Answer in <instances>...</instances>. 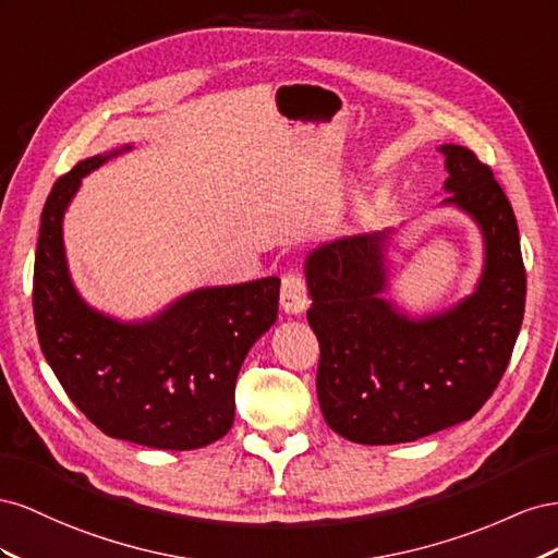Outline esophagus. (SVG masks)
<instances>
[{"mask_svg": "<svg viewBox=\"0 0 558 558\" xmlns=\"http://www.w3.org/2000/svg\"><path fill=\"white\" fill-rule=\"evenodd\" d=\"M280 306L284 313L301 315L308 308V292H306V280L299 274H288L282 278L280 288Z\"/></svg>", "mask_w": 558, "mask_h": 558, "instance_id": "esophagus-1", "label": "esophagus"}]
</instances>
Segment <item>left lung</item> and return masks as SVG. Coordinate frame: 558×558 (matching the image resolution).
Listing matches in <instances>:
<instances>
[{
  "label": "left lung",
  "mask_w": 558,
  "mask_h": 558,
  "mask_svg": "<svg viewBox=\"0 0 558 558\" xmlns=\"http://www.w3.org/2000/svg\"><path fill=\"white\" fill-rule=\"evenodd\" d=\"M441 205L484 238L482 278L456 306L411 317L386 299L388 231L345 235L306 257V317L320 341L317 400L327 425L357 444H402L463 421L498 388L526 304L519 227L505 191L468 147L441 145Z\"/></svg>",
  "instance_id": "1"
}]
</instances>
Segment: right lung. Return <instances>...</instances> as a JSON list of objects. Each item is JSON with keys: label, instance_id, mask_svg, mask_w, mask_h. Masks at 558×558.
<instances>
[{"label": "right lung", "instance_id": "obj_1", "mask_svg": "<svg viewBox=\"0 0 558 558\" xmlns=\"http://www.w3.org/2000/svg\"><path fill=\"white\" fill-rule=\"evenodd\" d=\"M129 149L76 163L46 198L32 290L37 337L60 386L105 435L149 449H201L233 425L235 378L276 323L280 280L203 288L140 323L90 308L70 278L62 217L82 178Z\"/></svg>", "mask_w": 558, "mask_h": 558}]
</instances>
